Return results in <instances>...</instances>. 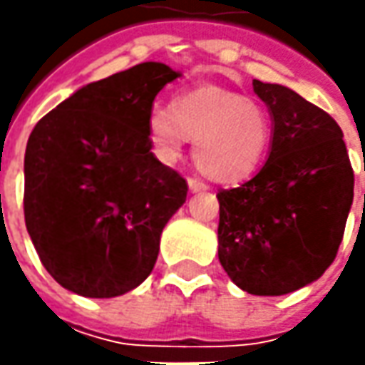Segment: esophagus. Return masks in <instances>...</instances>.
Segmentation results:
<instances>
[{"label":"esophagus","mask_w":365,"mask_h":365,"mask_svg":"<svg viewBox=\"0 0 365 365\" xmlns=\"http://www.w3.org/2000/svg\"><path fill=\"white\" fill-rule=\"evenodd\" d=\"M209 187L205 185L203 180H199V178H189V190L190 192H203Z\"/></svg>","instance_id":"34e87169"}]
</instances>
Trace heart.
<instances>
[{"label":"heart","instance_id":"b5f03b06","mask_svg":"<svg viewBox=\"0 0 365 365\" xmlns=\"http://www.w3.org/2000/svg\"><path fill=\"white\" fill-rule=\"evenodd\" d=\"M146 128L160 160H178L190 140L197 168L223 185L254 175L272 140V120L266 107L213 85L176 95L168 109L150 113Z\"/></svg>","mask_w":365,"mask_h":365}]
</instances>
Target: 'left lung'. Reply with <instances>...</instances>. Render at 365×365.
I'll return each mask as SVG.
<instances>
[{
	"label": "left lung",
	"mask_w": 365,
	"mask_h": 365,
	"mask_svg": "<svg viewBox=\"0 0 365 365\" xmlns=\"http://www.w3.org/2000/svg\"><path fill=\"white\" fill-rule=\"evenodd\" d=\"M272 118V146L259 173L221 189L219 262L237 287L280 297L331 266L354 201L344 132L321 107L282 85L254 78Z\"/></svg>",
	"instance_id": "left-lung-1"
}]
</instances>
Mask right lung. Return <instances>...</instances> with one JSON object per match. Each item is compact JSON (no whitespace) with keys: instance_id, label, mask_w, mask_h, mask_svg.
<instances>
[{"instance_id":"add662e5","label":"right lung","mask_w":365,"mask_h":365,"mask_svg":"<svg viewBox=\"0 0 365 365\" xmlns=\"http://www.w3.org/2000/svg\"><path fill=\"white\" fill-rule=\"evenodd\" d=\"M180 77L135 64L81 87L36 123L24 158V217L42 266L66 290L111 299L146 280L187 180L150 152L148 118Z\"/></svg>"}]
</instances>
